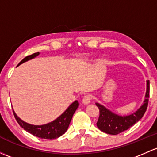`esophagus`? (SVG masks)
I'll return each instance as SVG.
<instances>
[{"label": "esophagus", "instance_id": "esophagus-1", "mask_svg": "<svg viewBox=\"0 0 157 157\" xmlns=\"http://www.w3.org/2000/svg\"><path fill=\"white\" fill-rule=\"evenodd\" d=\"M92 100V96L90 95H86L83 97V100H82V102H83V105H90V102H91Z\"/></svg>", "mask_w": 157, "mask_h": 157}]
</instances>
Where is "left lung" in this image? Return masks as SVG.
<instances>
[{
    "instance_id": "left-lung-1",
    "label": "left lung",
    "mask_w": 157,
    "mask_h": 157,
    "mask_svg": "<svg viewBox=\"0 0 157 157\" xmlns=\"http://www.w3.org/2000/svg\"><path fill=\"white\" fill-rule=\"evenodd\" d=\"M150 92V82L147 80L145 98L143 104L135 112L128 115H120L113 113L104 105L96 102L99 108L100 115L96 125L101 131L110 135H117L128 129L130 127L139 121L144 116L148 105Z\"/></svg>"
}]
</instances>
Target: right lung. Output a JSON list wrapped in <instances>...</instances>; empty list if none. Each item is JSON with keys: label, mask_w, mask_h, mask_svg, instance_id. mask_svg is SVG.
Listing matches in <instances>:
<instances>
[{"label": "right lung", "mask_w": 157, "mask_h": 157, "mask_svg": "<svg viewBox=\"0 0 157 157\" xmlns=\"http://www.w3.org/2000/svg\"><path fill=\"white\" fill-rule=\"evenodd\" d=\"M40 52H35L32 55L29 56L23 59L19 63V66L25 62L34 59L38 56ZM79 106V103L77 100L74 101L72 104H71L65 111L62 113L59 117L52 120V122H49L48 123H46L44 125H32L30 123H28L25 122L24 120H21L17 116L13 110V113L16 118V121L19 124L22 128H24L26 132H29L30 134L34 135L36 137H38L40 138H44V139H55L59 138L61 135L65 134V132L67 130L69 124L71 121L72 117H73L74 112L76 111Z\"/></svg>", "instance_id": "obj_1"}]
</instances>
